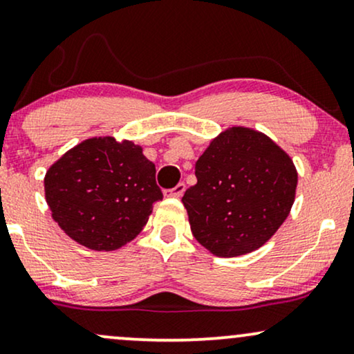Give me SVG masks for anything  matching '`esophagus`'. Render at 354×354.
<instances>
[{
  "label": "esophagus",
  "mask_w": 354,
  "mask_h": 354,
  "mask_svg": "<svg viewBox=\"0 0 354 354\" xmlns=\"http://www.w3.org/2000/svg\"><path fill=\"white\" fill-rule=\"evenodd\" d=\"M185 189H186L185 183H180V185L171 187V189L165 191V196H167V198H181V196L185 194Z\"/></svg>",
  "instance_id": "obj_1"
}]
</instances>
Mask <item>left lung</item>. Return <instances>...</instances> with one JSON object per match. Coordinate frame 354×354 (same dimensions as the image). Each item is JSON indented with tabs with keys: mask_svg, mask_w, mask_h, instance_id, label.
Masks as SVG:
<instances>
[{
	"mask_svg": "<svg viewBox=\"0 0 354 354\" xmlns=\"http://www.w3.org/2000/svg\"><path fill=\"white\" fill-rule=\"evenodd\" d=\"M196 178L181 201L194 239L221 258L263 247L296 199L290 156L266 133L241 125L210 140L196 162Z\"/></svg>",
	"mask_w": 354,
	"mask_h": 354,
	"instance_id": "left-lung-1",
	"label": "left lung"
}]
</instances>
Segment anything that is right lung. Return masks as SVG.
Listing matches in <instances>:
<instances>
[{"mask_svg": "<svg viewBox=\"0 0 354 354\" xmlns=\"http://www.w3.org/2000/svg\"><path fill=\"white\" fill-rule=\"evenodd\" d=\"M155 165L131 140L93 137L50 165L46 201L62 230L89 250L113 252L140 234L163 199Z\"/></svg>", "mask_w": 354, "mask_h": 354, "instance_id": "add662e5", "label": "right lung"}]
</instances>
